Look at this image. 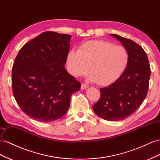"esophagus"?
I'll list each match as a JSON object with an SVG mask.
<instances>
[{
    "mask_svg": "<svg viewBox=\"0 0 160 160\" xmlns=\"http://www.w3.org/2000/svg\"><path fill=\"white\" fill-rule=\"evenodd\" d=\"M89 87V86L88 84H82L81 85V89L82 90H84V89H86L88 88Z\"/></svg>",
    "mask_w": 160,
    "mask_h": 160,
    "instance_id": "esophagus-1",
    "label": "esophagus"
}]
</instances>
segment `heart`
Listing matches in <instances>:
<instances>
[{
    "instance_id": "b5f03b06",
    "label": "heart",
    "mask_w": 160,
    "mask_h": 160,
    "mask_svg": "<svg viewBox=\"0 0 160 160\" xmlns=\"http://www.w3.org/2000/svg\"><path fill=\"white\" fill-rule=\"evenodd\" d=\"M129 62L128 50L121 45L103 40L88 41L80 44L78 51L70 49L66 56L68 71L74 77L85 75L101 86L115 82L124 74Z\"/></svg>"
}]
</instances>
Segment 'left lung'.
Segmentation results:
<instances>
[{
  "label": "left lung",
  "instance_id": "left-lung-1",
  "mask_svg": "<svg viewBox=\"0 0 160 160\" xmlns=\"http://www.w3.org/2000/svg\"><path fill=\"white\" fill-rule=\"evenodd\" d=\"M122 43L129 53L126 70L115 82L100 88V98L93 111L107 121H121L131 115L143 103L149 88L150 66L143 49L133 41L110 34Z\"/></svg>",
  "mask_w": 160,
  "mask_h": 160
}]
</instances>
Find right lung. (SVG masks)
Returning a JSON list of instances; mask_svg holds the SVG:
<instances>
[{"label":"right lung","instance_id":"add662e5","mask_svg":"<svg viewBox=\"0 0 160 160\" xmlns=\"http://www.w3.org/2000/svg\"><path fill=\"white\" fill-rule=\"evenodd\" d=\"M72 35L47 31L24 45L12 68V92L27 115L52 122L68 111L81 84L65 69Z\"/></svg>","mask_w":160,"mask_h":160}]
</instances>
